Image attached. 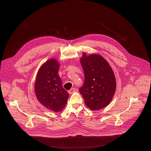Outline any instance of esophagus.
<instances>
[{"mask_svg":"<svg viewBox=\"0 0 151 151\" xmlns=\"http://www.w3.org/2000/svg\"><path fill=\"white\" fill-rule=\"evenodd\" d=\"M75 91H76V88H71L68 92H69V94H72V93H74Z\"/></svg>","mask_w":151,"mask_h":151,"instance_id":"34e87169","label":"esophagus"}]
</instances>
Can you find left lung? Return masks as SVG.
Wrapping results in <instances>:
<instances>
[{
  "label": "left lung",
  "instance_id": "1",
  "mask_svg": "<svg viewBox=\"0 0 151 151\" xmlns=\"http://www.w3.org/2000/svg\"><path fill=\"white\" fill-rule=\"evenodd\" d=\"M81 64L85 80L79 92L85 104L92 111L100 110L111 101L115 90L116 79L109 64L98 54L82 53Z\"/></svg>",
  "mask_w": 151,
  "mask_h": 151
}]
</instances>
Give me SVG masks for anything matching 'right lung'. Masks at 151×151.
Instances as JSON below:
<instances>
[{
	"label": "right lung",
	"instance_id": "1",
	"mask_svg": "<svg viewBox=\"0 0 151 151\" xmlns=\"http://www.w3.org/2000/svg\"><path fill=\"white\" fill-rule=\"evenodd\" d=\"M60 64L51 58L39 68L35 84V92L38 101L46 108L55 112L65 107L69 94L62 87L58 71Z\"/></svg>",
	"mask_w": 151,
	"mask_h": 151
}]
</instances>
